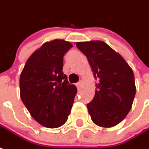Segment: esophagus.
<instances>
[{
    "instance_id": "1",
    "label": "esophagus",
    "mask_w": 149,
    "mask_h": 149,
    "mask_svg": "<svg viewBox=\"0 0 149 149\" xmlns=\"http://www.w3.org/2000/svg\"><path fill=\"white\" fill-rule=\"evenodd\" d=\"M81 82H78V83H77V88H79V87L81 86Z\"/></svg>"
}]
</instances>
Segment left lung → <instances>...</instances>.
Returning <instances> with one entry per match:
<instances>
[{"label":"left lung","mask_w":149,"mask_h":149,"mask_svg":"<svg viewBox=\"0 0 149 149\" xmlns=\"http://www.w3.org/2000/svg\"><path fill=\"white\" fill-rule=\"evenodd\" d=\"M87 57L95 85L94 97L87 104L92 121L99 127H112L123 121L132 107L136 95L132 68L120 54L99 40L76 42Z\"/></svg>","instance_id":"left-lung-1"}]
</instances>
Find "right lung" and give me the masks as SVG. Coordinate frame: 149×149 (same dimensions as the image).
<instances>
[{
    "mask_svg": "<svg viewBox=\"0 0 149 149\" xmlns=\"http://www.w3.org/2000/svg\"><path fill=\"white\" fill-rule=\"evenodd\" d=\"M70 42H46L28 58L20 75V97L34 119L47 128L65 123L71 113L77 87L64 74L63 57Z\"/></svg>",
    "mask_w": 149,
    "mask_h": 149,
    "instance_id": "add662e5",
    "label": "right lung"
}]
</instances>
